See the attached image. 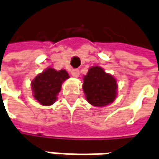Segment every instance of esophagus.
Returning <instances> with one entry per match:
<instances>
[{"instance_id": "1", "label": "esophagus", "mask_w": 159, "mask_h": 159, "mask_svg": "<svg viewBox=\"0 0 159 159\" xmlns=\"http://www.w3.org/2000/svg\"><path fill=\"white\" fill-rule=\"evenodd\" d=\"M71 75L73 76V77H75V78H78V77L80 76V70H79L78 69H73V70H71Z\"/></svg>"}]
</instances>
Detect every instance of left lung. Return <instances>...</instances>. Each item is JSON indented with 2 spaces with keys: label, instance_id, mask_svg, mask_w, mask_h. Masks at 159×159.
Masks as SVG:
<instances>
[{
  "label": "left lung",
  "instance_id": "1",
  "mask_svg": "<svg viewBox=\"0 0 159 159\" xmlns=\"http://www.w3.org/2000/svg\"><path fill=\"white\" fill-rule=\"evenodd\" d=\"M87 101L96 107L112 104L117 97L118 84L113 75L100 66H92L83 77L82 85Z\"/></svg>",
  "mask_w": 159,
  "mask_h": 159
}]
</instances>
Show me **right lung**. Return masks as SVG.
Here are the masks:
<instances>
[{"instance_id": "1", "label": "right lung", "mask_w": 159, "mask_h": 159, "mask_svg": "<svg viewBox=\"0 0 159 159\" xmlns=\"http://www.w3.org/2000/svg\"><path fill=\"white\" fill-rule=\"evenodd\" d=\"M70 78L65 70L46 68L31 81L34 98L42 106L49 107L57 100L62 83Z\"/></svg>"}]
</instances>
